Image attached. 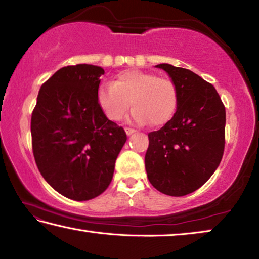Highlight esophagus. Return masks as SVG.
Segmentation results:
<instances>
[{
  "label": "esophagus",
  "instance_id": "34e87169",
  "mask_svg": "<svg viewBox=\"0 0 259 259\" xmlns=\"http://www.w3.org/2000/svg\"><path fill=\"white\" fill-rule=\"evenodd\" d=\"M125 133H126V135L130 136V135L135 134V133H136V130H135V129H133V128H125Z\"/></svg>",
  "mask_w": 259,
  "mask_h": 259
}]
</instances>
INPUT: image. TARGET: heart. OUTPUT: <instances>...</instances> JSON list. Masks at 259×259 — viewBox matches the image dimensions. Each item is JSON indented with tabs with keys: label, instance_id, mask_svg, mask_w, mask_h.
<instances>
[{
	"label": "heart",
	"instance_id": "b5f03b06",
	"mask_svg": "<svg viewBox=\"0 0 259 259\" xmlns=\"http://www.w3.org/2000/svg\"><path fill=\"white\" fill-rule=\"evenodd\" d=\"M97 103L109 120L119 121L131 105V114L138 123L160 126L174 116L178 105L177 87L168 77L154 73L126 69L119 73L115 81L104 82L96 94Z\"/></svg>",
	"mask_w": 259,
	"mask_h": 259
}]
</instances>
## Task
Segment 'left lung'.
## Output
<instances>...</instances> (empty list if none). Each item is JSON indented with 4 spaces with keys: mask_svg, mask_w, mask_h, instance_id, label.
<instances>
[{
    "mask_svg": "<svg viewBox=\"0 0 259 259\" xmlns=\"http://www.w3.org/2000/svg\"><path fill=\"white\" fill-rule=\"evenodd\" d=\"M178 91L177 111L160 130L148 134V181L166 195L194 192L212 176L225 147V106L214 87L190 69L156 65Z\"/></svg>",
    "mask_w": 259,
    "mask_h": 259,
    "instance_id": "obj_1",
    "label": "left lung"
}]
</instances>
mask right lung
Instances as JSON below:
<instances>
[{"label": "right lung", "instance_id": "1", "mask_svg": "<svg viewBox=\"0 0 259 259\" xmlns=\"http://www.w3.org/2000/svg\"><path fill=\"white\" fill-rule=\"evenodd\" d=\"M102 67L88 64L60 68L38 91L30 120L35 162L61 195L94 199L106 190L126 134L107 119L96 94Z\"/></svg>", "mask_w": 259, "mask_h": 259}]
</instances>
